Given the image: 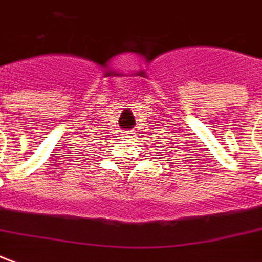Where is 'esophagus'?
Masks as SVG:
<instances>
[{
	"label": "esophagus",
	"mask_w": 262,
	"mask_h": 262,
	"mask_svg": "<svg viewBox=\"0 0 262 262\" xmlns=\"http://www.w3.org/2000/svg\"><path fill=\"white\" fill-rule=\"evenodd\" d=\"M133 132H123V138H133V135H132Z\"/></svg>",
	"instance_id": "esophagus-1"
}]
</instances>
